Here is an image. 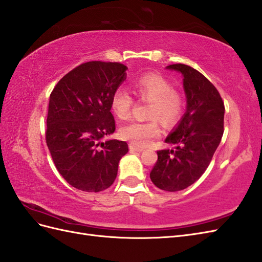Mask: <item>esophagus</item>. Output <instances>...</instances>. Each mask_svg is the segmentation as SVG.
<instances>
[{
  "label": "esophagus",
  "instance_id": "1",
  "mask_svg": "<svg viewBox=\"0 0 262 262\" xmlns=\"http://www.w3.org/2000/svg\"><path fill=\"white\" fill-rule=\"evenodd\" d=\"M129 149L133 151H143L144 150V148H142V147H137L133 144H129Z\"/></svg>",
  "mask_w": 262,
  "mask_h": 262
}]
</instances>
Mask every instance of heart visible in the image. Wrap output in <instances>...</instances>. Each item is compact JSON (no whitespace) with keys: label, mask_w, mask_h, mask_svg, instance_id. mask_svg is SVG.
Returning a JSON list of instances; mask_svg holds the SVG:
<instances>
[{"label":"heart","mask_w":262,"mask_h":262,"mask_svg":"<svg viewBox=\"0 0 262 262\" xmlns=\"http://www.w3.org/2000/svg\"><path fill=\"white\" fill-rule=\"evenodd\" d=\"M133 91L142 100H149L145 122H130L119 129V137L137 147H145L159 136V120L167 125H175L183 115L184 97L173 90L172 84L162 74L145 73L134 79ZM134 99L123 87L113 93L111 108L117 118L127 119L130 115Z\"/></svg>","instance_id":"b5f03b06"}]
</instances>
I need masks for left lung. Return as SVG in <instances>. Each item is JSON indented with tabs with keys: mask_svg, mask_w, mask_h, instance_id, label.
<instances>
[{
	"mask_svg": "<svg viewBox=\"0 0 262 262\" xmlns=\"http://www.w3.org/2000/svg\"><path fill=\"white\" fill-rule=\"evenodd\" d=\"M184 76L187 111L165 143L175 149L158 150L150 179L159 189L178 191L198 180L209 166L224 134L225 105L213 84L197 70L172 64Z\"/></svg>",
	"mask_w": 262,
	"mask_h": 262,
	"instance_id": "left-lung-1",
	"label": "left lung"
}]
</instances>
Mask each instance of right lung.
I'll list each match as a JSON object with an SVG mask.
<instances>
[{
    "label": "right lung",
    "mask_w": 262,
    "mask_h": 262,
    "mask_svg": "<svg viewBox=\"0 0 262 262\" xmlns=\"http://www.w3.org/2000/svg\"><path fill=\"white\" fill-rule=\"evenodd\" d=\"M127 66L92 61L59 79L50 95L46 144L58 172L76 189L98 192L116 179L126 142L102 139L115 132L113 93L126 79Z\"/></svg>",
    "instance_id": "add662e5"
}]
</instances>
